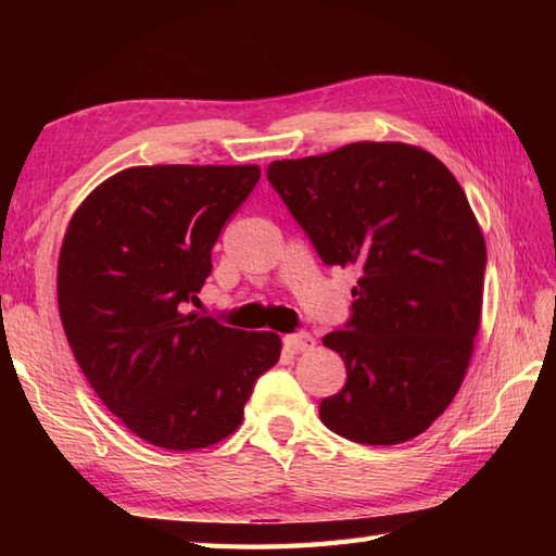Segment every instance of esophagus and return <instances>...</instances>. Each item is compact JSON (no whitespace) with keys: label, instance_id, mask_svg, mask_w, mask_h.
Returning a JSON list of instances; mask_svg holds the SVG:
<instances>
[{"label":"esophagus","instance_id":"1","mask_svg":"<svg viewBox=\"0 0 556 556\" xmlns=\"http://www.w3.org/2000/svg\"><path fill=\"white\" fill-rule=\"evenodd\" d=\"M285 344L287 349H291L293 353H303V351H311L315 349V339L308 332H299V334H287L285 337Z\"/></svg>","mask_w":556,"mask_h":556}]
</instances>
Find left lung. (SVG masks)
<instances>
[{"label":"left lung","instance_id":"left-lung-1","mask_svg":"<svg viewBox=\"0 0 556 556\" xmlns=\"http://www.w3.org/2000/svg\"><path fill=\"white\" fill-rule=\"evenodd\" d=\"M267 179L327 265L356 267L353 315L323 344L346 384L320 420L358 444L422 434L464 382L488 248L456 176L418 146L363 143L277 160Z\"/></svg>","mask_w":556,"mask_h":556}]
</instances>
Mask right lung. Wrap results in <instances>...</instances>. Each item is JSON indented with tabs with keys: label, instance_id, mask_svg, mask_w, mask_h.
Returning a JSON list of instances; mask_svg holds the SVG:
<instances>
[{
	"label": "right lung",
	"instance_id": "add662e5",
	"mask_svg": "<svg viewBox=\"0 0 556 556\" xmlns=\"http://www.w3.org/2000/svg\"><path fill=\"white\" fill-rule=\"evenodd\" d=\"M257 179V164L128 167L66 227L56 303L68 346L102 404L155 446L193 452L233 434L279 361V334L184 313Z\"/></svg>",
	"mask_w": 556,
	"mask_h": 556
}]
</instances>
